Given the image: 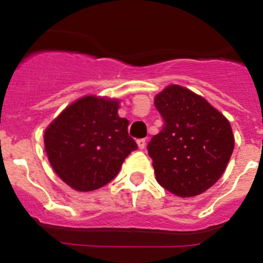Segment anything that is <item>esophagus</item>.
Returning a JSON list of instances; mask_svg holds the SVG:
<instances>
[{"mask_svg":"<svg viewBox=\"0 0 263 263\" xmlns=\"http://www.w3.org/2000/svg\"><path fill=\"white\" fill-rule=\"evenodd\" d=\"M137 145H138L139 150H143L146 147V139H138L137 141Z\"/></svg>","mask_w":263,"mask_h":263,"instance_id":"34e87169","label":"esophagus"}]
</instances>
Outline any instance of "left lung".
I'll return each mask as SVG.
<instances>
[{
	"mask_svg": "<svg viewBox=\"0 0 263 263\" xmlns=\"http://www.w3.org/2000/svg\"><path fill=\"white\" fill-rule=\"evenodd\" d=\"M164 121L147 152L155 178L180 197L205 192L224 174L234 148L229 121L204 97L171 84L154 99Z\"/></svg>",
	"mask_w": 263,
	"mask_h": 263,
	"instance_id": "1",
	"label": "left lung"
}]
</instances>
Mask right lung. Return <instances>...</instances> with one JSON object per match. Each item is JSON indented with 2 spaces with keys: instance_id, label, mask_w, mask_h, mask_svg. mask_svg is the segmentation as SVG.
<instances>
[{
  "instance_id": "1",
  "label": "right lung",
  "mask_w": 263,
  "mask_h": 263,
  "mask_svg": "<svg viewBox=\"0 0 263 263\" xmlns=\"http://www.w3.org/2000/svg\"><path fill=\"white\" fill-rule=\"evenodd\" d=\"M117 99L93 95L67 106L45 132V148L53 171L80 192L108 184L137 150L129 121L118 116Z\"/></svg>"
}]
</instances>
